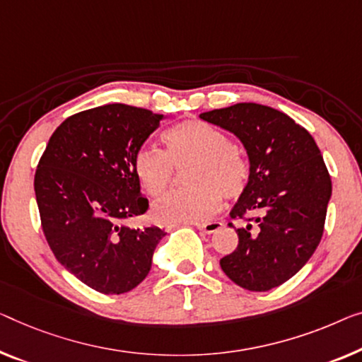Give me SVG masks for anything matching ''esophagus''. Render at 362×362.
I'll use <instances>...</instances> for the list:
<instances>
[{
    "label": "esophagus",
    "instance_id": "obj_1",
    "mask_svg": "<svg viewBox=\"0 0 362 362\" xmlns=\"http://www.w3.org/2000/svg\"><path fill=\"white\" fill-rule=\"evenodd\" d=\"M195 226L197 229H199L204 234H213L216 230L223 228V223H219V221H213V223H195Z\"/></svg>",
    "mask_w": 362,
    "mask_h": 362
}]
</instances>
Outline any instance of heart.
<instances>
[{"label":"heart","mask_w":362,"mask_h":362,"mask_svg":"<svg viewBox=\"0 0 362 362\" xmlns=\"http://www.w3.org/2000/svg\"><path fill=\"white\" fill-rule=\"evenodd\" d=\"M167 153L144 146L134 156L138 180L151 197L159 198L169 188L174 163H193L188 190H175L156 204V214L164 221L199 223L219 211L223 195L237 198L245 190L249 165L239 151L230 146L228 134L199 120H187L164 133Z\"/></svg>","instance_id":"obj_1"}]
</instances>
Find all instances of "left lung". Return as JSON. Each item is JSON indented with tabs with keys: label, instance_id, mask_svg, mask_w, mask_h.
Returning <instances> with one entry per match:
<instances>
[{
	"label": "left lung",
	"instance_id": "1",
	"mask_svg": "<svg viewBox=\"0 0 362 362\" xmlns=\"http://www.w3.org/2000/svg\"><path fill=\"white\" fill-rule=\"evenodd\" d=\"M199 118L235 134L250 163L245 190L229 213L247 224L235 230L239 245L221 258V268L244 289L276 288L320 244L332 197L320 149L305 128L267 105L242 102Z\"/></svg>",
	"mask_w": 362,
	"mask_h": 362
}]
</instances>
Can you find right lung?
<instances>
[{"label": "right lung", "mask_w": 362, "mask_h": 362, "mask_svg": "<svg viewBox=\"0 0 362 362\" xmlns=\"http://www.w3.org/2000/svg\"><path fill=\"white\" fill-rule=\"evenodd\" d=\"M164 115L109 104L66 118L35 170L42 229L57 260L102 294H123L148 276L163 229L122 221L148 211L134 156Z\"/></svg>", "instance_id": "right-lung-1"}]
</instances>
